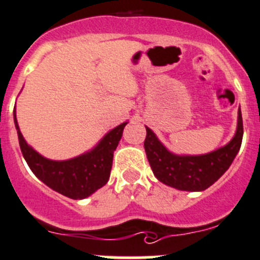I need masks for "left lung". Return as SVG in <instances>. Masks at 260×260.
Wrapping results in <instances>:
<instances>
[{"label":"left lung","mask_w":260,"mask_h":260,"mask_svg":"<svg viewBox=\"0 0 260 260\" xmlns=\"http://www.w3.org/2000/svg\"><path fill=\"white\" fill-rule=\"evenodd\" d=\"M145 153L154 176L163 184L185 191H203L229 170L243 142V116L239 110L237 130L224 147L203 155H176L166 149L154 133L147 127Z\"/></svg>","instance_id":"obj_1"}]
</instances>
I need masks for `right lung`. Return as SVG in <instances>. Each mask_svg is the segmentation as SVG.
Segmentation results:
<instances>
[{
    "instance_id": "obj_1",
    "label": "right lung",
    "mask_w": 260,
    "mask_h": 260,
    "mask_svg": "<svg viewBox=\"0 0 260 260\" xmlns=\"http://www.w3.org/2000/svg\"><path fill=\"white\" fill-rule=\"evenodd\" d=\"M123 122L111 130L90 152L69 160H51L26 144L15 115L21 153L33 174L47 186L71 199H84L106 185L112 169L113 152L122 137Z\"/></svg>"
}]
</instances>
